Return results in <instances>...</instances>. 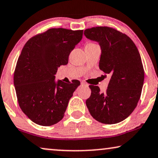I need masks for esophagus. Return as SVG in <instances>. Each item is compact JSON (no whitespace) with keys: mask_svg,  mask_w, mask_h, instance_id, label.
I'll use <instances>...</instances> for the list:
<instances>
[{"mask_svg":"<svg viewBox=\"0 0 158 158\" xmlns=\"http://www.w3.org/2000/svg\"><path fill=\"white\" fill-rule=\"evenodd\" d=\"M81 85L85 86V87H88V84L85 83V82H81Z\"/></svg>","mask_w":158,"mask_h":158,"instance_id":"1","label":"esophagus"}]
</instances>
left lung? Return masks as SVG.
Here are the masks:
<instances>
[{
	"instance_id": "8db88e82",
	"label": "left lung",
	"mask_w": 158,
	"mask_h": 158,
	"mask_svg": "<svg viewBox=\"0 0 158 158\" xmlns=\"http://www.w3.org/2000/svg\"><path fill=\"white\" fill-rule=\"evenodd\" d=\"M84 34L98 42L99 68L111 75L106 92L89 85L91 94L85 101L88 111L103 124L122 122L132 113L141 96L144 72L139 51L128 36L113 28L92 27Z\"/></svg>"
}]
</instances>
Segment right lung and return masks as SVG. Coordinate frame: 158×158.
<instances>
[{"mask_svg": "<svg viewBox=\"0 0 158 158\" xmlns=\"http://www.w3.org/2000/svg\"><path fill=\"white\" fill-rule=\"evenodd\" d=\"M83 30L52 28L29 39L23 47L14 75L21 109L41 126H52L63 118L80 81L55 82L60 65L68 63L71 51L81 42Z\"/></svg>", "mask_w": 158, "mask_h": 158, "instance_id": "obj_1", "label": "right lung"}]
</instances>
